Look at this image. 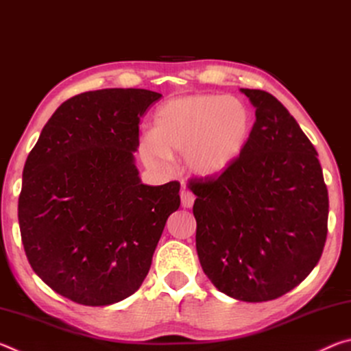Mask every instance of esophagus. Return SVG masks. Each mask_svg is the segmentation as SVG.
<instances>
[{"mask_svg": "<svg viewBox=\"0 0 351 351\" xmlns=\"http://www.w3.org/2000/svg\"><path fill=\"white\" fill-rule=\"evenodd\" d=\"M195 203V195L190 192L189 189H186V186H184V189L181 190V204L182 207H192Z\"/></svg>", "mask_w": 351, "mask_h": 351, "instance_id": "obj_1", "label": "esophagus"}]
</instances>
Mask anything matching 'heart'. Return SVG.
Returning a JSON list of instances; mask_svg holds the SVG:
<instances>
[{
  "mask_svg": "<svg viewBox=\"0 0 351 351\" xmlns=\"http://www.w3.org/2000/svg\"><path fill=\"white\" fill-rule=\"evenodd\" d=\"M251 132V112L240 99L198 94L169 100L156 111L153 132L141 138V154L162 169L170 154L184 152L186 167L215 175L240 156Z\"/></svg>",
  "mask_w": 351,
  "mask_h": 351,
  "instance_id": "1",
  "label": "heart"
}]
</instances>
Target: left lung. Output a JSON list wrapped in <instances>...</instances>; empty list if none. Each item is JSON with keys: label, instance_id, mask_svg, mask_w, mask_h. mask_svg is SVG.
Segmentation results:
<instances>
[{"label": "left lung", "instance_id": "obj_1", "mask_svg": "<svg viewBox=\"0 0 351 351\" xmlns=\"http://www.w3.org/2000/svg\"><path fill=\"white\" fill-rule=\"evenodd\" d=\"M245 93L255 122L219 175L192 178L197 251L209 280L234 299L266 302L310 274L328 232V190L314 145L289 111L261 90Z\"/></svg>", "mask_w": 351, "mask_h": 351}]
</instances>
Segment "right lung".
<instances>
[{
  "label": "right lung",
  "mask_w": 351,
  "mask_h": 351,
  "mask_svg": "<svg viewBox=\"0 0 351 351\" xmlns=\"http://www.w3.org/2000/svg\"><path fill=\"white\" fill-rule=\"evenodd\" d=\"M159 93L110 88L77 94L41 130L23 170L19 221L41 280L86 306L134 294L152 266L180 182L147 186L133 152Z\"/></svg>",
  "instance_id": "1"
}]
</instances>
